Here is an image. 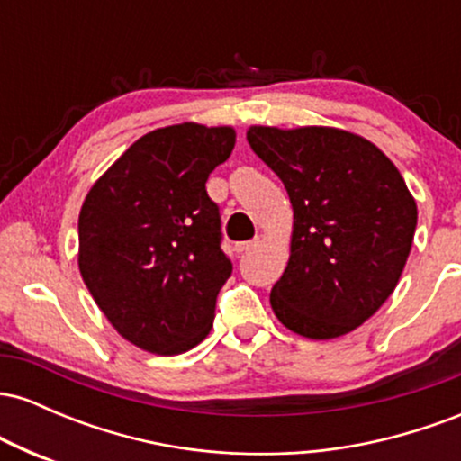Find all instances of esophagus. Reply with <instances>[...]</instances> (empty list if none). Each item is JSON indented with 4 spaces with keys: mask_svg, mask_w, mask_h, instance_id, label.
Returning <instances> with one entry per match:
<instances>
[{
    "mask_svg": "<svg viewBox=\"0 0 461 461\" xmlns=\"http://www.w3.org/2000/svg\"><path fill=\"white\" fill-rule=\"evenodd\" d=\"M258 247V240H247V242H238L236 245V251L238 253H249L251 249Z\"/></svg>",
    "mask_w": 461,
    "mask_h": 461,
    "instance_id": "obj_1",
    "label": "esophagus"
}]
</instances>
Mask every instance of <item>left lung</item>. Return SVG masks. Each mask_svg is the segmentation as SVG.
<instances>
[{
    "label": "left lung",
    "mask_w": 461,
    "mask_h": 461,
    "mask_svg": "<svg viewBox=\"0 0 461 461\" xmlns=\"http://www.w3.org/2000/svg\"><path fill=\"white\" fill-rule=\"evenodd\" d=\"M247 140L284 182L294 225L290 260L271 290L275 316L330 340L393 294L416 231V201L373 142L345 130L256 125Z\"/></svg>",
    "instance_id": "obj_1"
}]
</instances>
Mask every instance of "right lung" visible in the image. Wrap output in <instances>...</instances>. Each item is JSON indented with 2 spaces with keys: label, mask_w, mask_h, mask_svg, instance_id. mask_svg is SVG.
Here are the masks:
<instances>
[{
  "label": "right lung",
  "mask_w": 461,
  "mask_h": 461,
  "mask_svg": "<svg viewBox=\"0 0 461 461\" xmlns=\"http://www.w3.org/2000/svg\"><path fill=\"white\" fill-rule=\"evenodd\" d=\"M234 145L231 128L153 130L84 199L79 273L131 345L177 356L210 333L231 262L221 249V212L205 182Z\"/></svg>",
  "instance_id": "add662e5"
}]
</instances>
